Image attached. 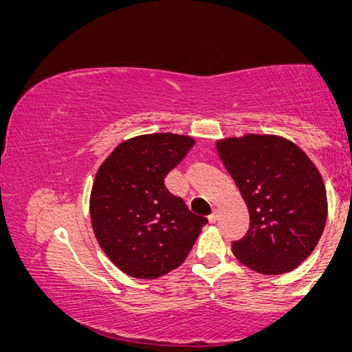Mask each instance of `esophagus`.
<instances>
[{"label": "esophagus", "mask_w": 352, "mask_h": 352, "mask_svg": "<svg viewBox=\"0 0 352 352\" xmlns=\"http://www.w3.org/2000/svg\"><path fill=\"white\" fill-rule=\"evenodd\" d=\"M217 220H219V212L214 210V212H212V214L209 215V221H210V223H215Z\"/></svg>", "instance_id": "esophagus-1"}]
</instances>
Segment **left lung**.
I'll use <instances>...</instances> for the list:
<instances>
[{
	"label": "left lung",
	"mask_w": 352,
	"mask_h": 352,
	"mask_svg": "<svg viewBox=\"0 0 352 352\" xmlns=\"http://www.w3.org/2000/svg\"><path fill=\"white\" fill-rule=\"evenodd\" d=\"M228 174L250 215L232 254L261 274H284L313 254L327 221V195L319 170L295 143L276 135L217 142Z\"/></svg>",
	"instance_id": "obj_1"
}]
</instances>
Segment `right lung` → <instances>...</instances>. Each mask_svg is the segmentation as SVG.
I'll return each mask as SVG.
<instances>
[{
    "instance_id": "right-lung-1",
    "label": "right lung",
    "mask_w": 352,
    "mask_h": 352,
    "mask_svg": "<svg viewBox=\"0 0 352 352\" xmlns=\"http://www.w3.org/2000/svg\"><path fill=\"white\" fill-rule=\"evenodd\" d=\"M195 140L151 133L122 142L100 166L91 195L98 244L113 263L138 279H155L180 266L207 223L167 191L164 178Z\"/></svg>"
}]
</instances>
